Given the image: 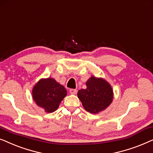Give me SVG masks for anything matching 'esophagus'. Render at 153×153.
I'll list each match as a JSON object with an SVG mask.
<instances>
[{
    "mask_svg": "<svg viewBox=\"0 0 153 153\" xmlns=\"http://www.w3.org/2000/svg\"><path fill=\"white\" fill-rule=\"evenodd\" d=\"M69 92H70L71 94H75L77 93V90L75 89H71L70 90H69Z\"/></svg>",
    "mask_w": 153,
    "mask_h": 153,
    "instance_id": "obj_1",
    "label": "esophagus"
}]
</instances>
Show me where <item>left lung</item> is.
<instances>
[{
	"label": "left lung",
	"mask_w": 153,
	"mask_h": 153,
	"mask_svg": "<svg viewBox=\"0 0 153 153\" xmlns=\"http://www.w3.org/2000/svg\"><path fill=\"white\" fill-rule=\"evenodd\" d=\"M86 89L78 90V97L87 112L97 114L113 102V88L105 79L91 76L86 82Z\"/></svg>",
	"instance_id": "1"
}]
</instances>
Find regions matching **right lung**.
Here are the masks:
<instances>
[{"label": "right lung", "instance_id": "add662e5", "mask_svg": "<svg viewBox=\"0 0 153 153\" xmlns=\"http://www.w3.org/2000/svg\"><path fill=\"white\" fill-rule=\"evenodd\" d=\"M66 95L65 87L52 78L40 79L32 89V97L36 105L48 113L57 110Z\"/></svg>", "mask_w": 153, "mask_h": 153}]
</instances>
